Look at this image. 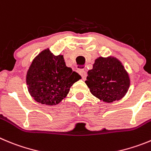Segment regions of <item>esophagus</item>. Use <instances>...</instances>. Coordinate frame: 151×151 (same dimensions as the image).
Returning a JSON list of instances; mask_svg holds the SVG:
<instances>
[{
    "mask_svg": "<svg viewBox=\"0 0 151 151\" xmlns=\"http://www.w3.org/2000/svg\"><path fill=\"white\" fill-rule=\"evenodd\" d=\"M79 74L81 75V78H82L83 80H85L87 77V73L85 72V70H83V69H81L79 70Z\"/></svg>",
    "mask_w": 151,
    "mask_h": 151,
    "instance_id": "obj_1",
    "label": "esophagus"
}]
</instances>
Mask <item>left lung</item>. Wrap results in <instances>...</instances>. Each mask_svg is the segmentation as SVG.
Returning <instances> with one entry per match:
<instances>
[{
    "mask_svg": "<svg viewBox=\"0 0 151 151\" xmlns=\"http://www.w3.org/2000/svg\"><path fill=\"white\" fill-rule=\"evenodd\" d=\"M93 96L106 103L121 99L129 87V78L121 63L114 58H99L85 81Z\"/></svg>",
    "mask_w": 151,
    "mask_h": 151,
    "instance_id": "1",
    "label": "left lung"
}]
</instances>
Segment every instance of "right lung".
Instances as JSON below:
<instances>
[{
  "label": "right lung",
  "mask_w": 151,
  "mask_h": 151,
  "mask_svg": "<svg viewBox=\"0 0 151 151\" xmlns=\"http://www.w3.org/2000/svg\"><path fill=\"white\" fill-rule=\"evenodd\" d=\"M80 78L66 66L62 55L55 56L45 49L32 62L26 81L29 93L37 102L53 106L66 97L70 87Z\"/></svg>",
  "instance_id": "right-lung-1"
}]
</instances>
